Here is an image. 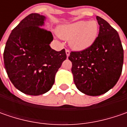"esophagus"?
<instances>
[{"instance_id":"34e87169","label":"esophagus","mask_w":127,"mask_h":127,"mask_svg":"<svg viewBox=\"0 0 127 127\" xmlns=\"http://www.w3.org/2000/svg\"><path fill=\"white\" fill-rule=\"evenodd\" d=\"M66 54L67 56H68L70 55V51L68 49H66Z\"/></svg>"}]
</instances>
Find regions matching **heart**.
Listing matches in <instances>:
<instances>
[{
	"mask_svg": "<svg viewBox=\"0 0 127 127\" xmlns=\"http://www.w3.org/2000/svg\"><path fill=\"white\" fill-rule=\"evenodd\" d=\"M58 34L64 39H69V44L73 49L83 50L95 42L98 34V25L94 20L78 21L61 27Z\"/></svg>",
	"mask_w": 127,
	"mask_h": 127,
	"instance_id": "obj_1",
	"label": "heart"
}]
</instances>
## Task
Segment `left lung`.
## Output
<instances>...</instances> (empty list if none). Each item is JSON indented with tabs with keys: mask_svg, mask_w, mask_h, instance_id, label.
I'll return each mask as SVG.
<instances>
[{
	"mask_svg": "<svg viewBox=\"0 0 127 127\" xmlns=\"http://www.w3.org/2000/svg\"><path fill=\"white\" fill-rule=\"evenodd\" d=\"M99 34L93 44L82 51H71L68 59L76 88L90 96L104 94L120 78L124 62V50L117 30L97 16Z\"/></svg>",
	"mask_w": 127,
	"mask_h": 127,
	"instance_id": "1",
	"label": "left lung"
}]
</instances>
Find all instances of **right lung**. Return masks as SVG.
I'll return each mask as SVG.
<instances>
[{
    "label": "right lung",
    "instance_id": "right-lung-1",
    "mask_svg": "<svg viewBox=\"0 0 127 127\" xmlns=\"http://www.w3.org/2000/svg\"><path fill=\"white\" fill-rule=\"evenodd\" d=\"M45 19L38 13L25 17L12 30L4 49L8 78L17 90L27 95H42L50 90L66 59L64 49L56 51L49 46L51 32L39 27Z\"/></svg>",
    "mask_w": 127,
    "mask_h": 127
}]
</instances>
